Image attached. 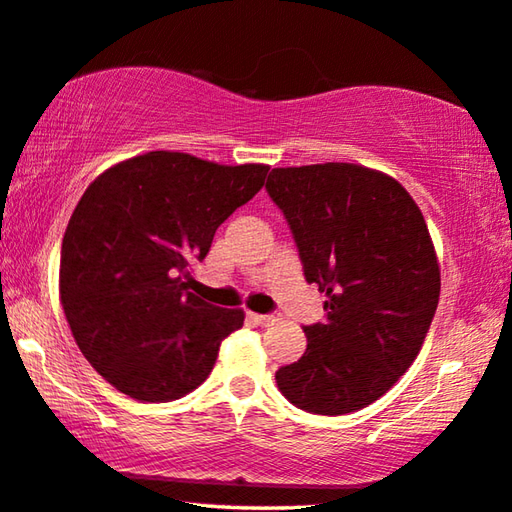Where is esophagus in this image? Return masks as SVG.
Returning <instances> with one entry per match:
<instances>
[{
	"label": "esophagus",
	"instance_id": "1",
	"mask_svg": "<svg viewBox=\"0 0 512 512\" xmlns=\"http://www.w3.org/2000/svg\"><path fill=\"white\" fill-rule=\"evenodd\" d=\"M250 319H253V322L259 326H271L278 322L280 315L278 312H269V315H257V312H250Z\"/></svg>",
	"mask_w": 512,
	"mask_h": 512
}]
</instances>
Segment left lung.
Segmentation results:
<instances>
[{
	"instance_id": "8db88e82",
	"label": "left lung",
	"mask_w": 512,
	"mask_h": 512,
	"mask_svg": "<svg viewBox=\"0 0 512 512\" xmlns=\"http://www.w3.org/2000/svg\"><path fill=\"white\" fill-rule=\"evenodd\" d=\"M266 193L329 299L276 384L310 414H352L407 372L432 324L441 278L425 218L398 181L352 163L278 167Z\"/></svg>"
}]
</instances>
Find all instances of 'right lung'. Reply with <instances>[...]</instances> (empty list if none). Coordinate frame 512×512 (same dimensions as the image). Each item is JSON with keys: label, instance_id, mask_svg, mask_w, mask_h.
<instances>
[{"label": "right lung", "instance_id": "obj_1", "mask_svg": "<svg viewBox=\"0 0 512 512\" xmlns=\"http://www.w3.org/2000/svg\"><path fill=\"white\" fill-rule=\"evenodd\" d=\"M266 172L151 151L85 190L61 241L59 296L80 352L117 391L167 402L209 377L243 312L190 292V266Z\"/></svg>", "mask_w": 512, "mask_h": 512}]
</instances>
